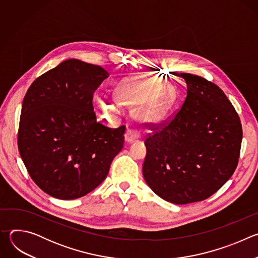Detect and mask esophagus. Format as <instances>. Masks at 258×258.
Returning a JSON list of instances; mask_svg holds the SVG:
<instances>
[{
  "label": "esophagus",
  "mask_w": 258,
  "mask_h": 258,
  "mask_svg": "<svg viewBox=\"0 0 258 258\" xmlns=\"http://www.w3.org/2000/svg\"><path fill=\"white\" fill-rule=\"evenodd\" d=\"M137 138H138V134L135 133V132L132 131V130H127L126 133H125V135H124V140H125L126 143H132V142H134Z\"/></svg>",
  "instance_id": "esophagus-1"
}]
</instances>
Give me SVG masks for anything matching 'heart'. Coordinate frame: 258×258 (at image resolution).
<instances>
[{
  "instance_id": "1",
  "label": "heart",
  "mask_w": 258,
  "mask_h": 258,
  "mask_svg": "<svg viewBox=\"0 0 258 258\" xmlns=\"http://www.w3.org/2000/svg\"><path fill=\"white\" fill-rule=\"evenodd\" d=\"M166 84L158 77L130 78L117 87V98H103L99 102L101 113L110 119L120 114L119 103L126 106L139 105L134 115L141 121L156 122L161 120L172 104L171 94L164 90Z\"/></svg>"
}]
</instances>
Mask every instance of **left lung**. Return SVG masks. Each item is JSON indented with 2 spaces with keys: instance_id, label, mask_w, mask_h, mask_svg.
<instances>
[{
  "instance_id": "8db88e82",
  "label": "left lung",
  "mask_w": 258,
  "mask_h": 258,
  "mask_svg": "<svg viewBox=\"0 0 258 258\" xmlns=\"http://www.w3.org/2000/svg\"><path fill=\"white\" fill-rule=\"evenodd\" d=\"M180 77L186 100L146 138L143 174L160 198L188 204L207 199L233 175L243 133L234 106L215 84L191 73Z\"/></svg>"
}]
</instances>
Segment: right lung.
I'll list each match as a JSON object with an SVG mask.
<instances>
[{
    "label": "right lung",
    "instance_id": "add662e5",
    "mask_svg": "<svg viewBox=\"0 0 258 258\" xmlns=\"http://www.w3.org/2000/svg\"><path fill=\"white\" fill-rule=\"evenodd\" d=\"M108 77L101 66L68 59L25 94L18 149L36 186L54 198L72 200L92 192L122 149L125 126L107 127L94 112V92Z\"/></svg>",
    "mask_w": 258,
    "mask_h": 258
}]
</instances>
